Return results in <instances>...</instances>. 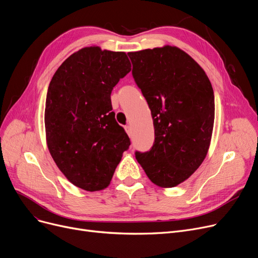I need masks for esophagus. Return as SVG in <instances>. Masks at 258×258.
Wrapping results in <instances>:
<instances>
[{"label": "esophagus", "mask_w": 258, "mask_h": 258, "mask_svg": "<svg viewBox=\"0 0 258 258\" xmlns=\"http://www.w3.org/2000/svg\"><path fill=\"white\" fill-rule=\"evenodd\" d=\"M125 131H126V133H127V135L131 137L132 136V127H131V125H126L125 126Z\"/></svg>", "instance_id": "1"}]
</instances>
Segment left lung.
I'll use <instances>...</instances> for the list:
<instances>
[{"label": "left lung", "instance_id": "obj_1", "mask_svg": "<svg viewBox=\"0 0 258 258\" xmlns=\"http://www.w3.org/2000/svg\"><path fill=\"white\" fill-rule=\"evenodd\" d=\"M132 75L147 100L155 140L135 152L150 180L173 187L205 160L214 125V92L205 71L177 47L128 52Z\"/></svg>", "mask_w": 258, "mask_h": 258}]
</instances>
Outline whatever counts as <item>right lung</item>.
Masks as SVG:
<instances>
[{"label": "right lung", "instance_id": "right-lung-1", "mask_svg": "<svg viewBox=\"0 0 258 258\" xmlns=\"http://www.w3.org/2000/svg\"><path fill=\"white\" fill-rule=\"evenodd\" d=\"M130 72L125 52L85 47L67 58L49 83L44 116L47 147L65 177L85 191L109 184L131 145L110 100Z\"/></svg>", "mask_w": 258, "mask_h": 258}]
</instances>
